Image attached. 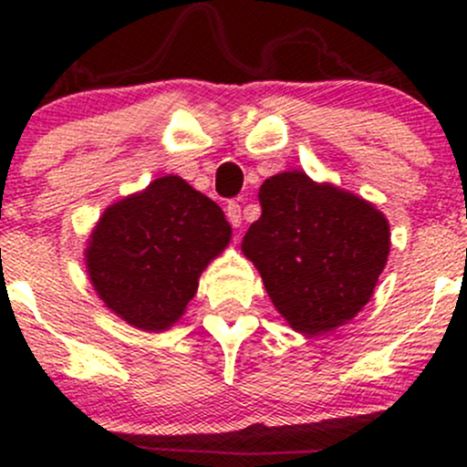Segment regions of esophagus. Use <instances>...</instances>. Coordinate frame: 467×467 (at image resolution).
<instances>
[{
    "label": "esophagus",
    "instance_id": "obj_1",
    "mask_svg": "<svg viewBox=\"0 0 467 467\" xmlns=\"http://www.w3.org/2000/svg\"><path fill=\"white\" fill-rule=\"evenodd\" d=\"M226 217L234 228L241 226V206L237 202H228L226 203Z\"/></svg>",
    "mask_w": 467,
    "mask_h": 467
}]
</instances>
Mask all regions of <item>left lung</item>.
I'll use <instances>...</instances> for the list:
<instances>
[{"label":"left lung","mask_w":467,"mask_h":467,"mask_svg":"<svg viewBox=\"0 0 467 467\" xmlns=\"http://www.w3.org/2000/svg\"><path fill=\"white\" fill-rule=\"evenodd\" d=\"M261 217L241 250L289 327L318 336L349 323L371 301L390 250L389 222L373 203L318 184L303 171L259 189Z\"/></svg>","instance_id":"left-lung-1"}]
</instances>
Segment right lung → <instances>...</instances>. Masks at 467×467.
Segmentation results:
<instances>
[{
    "mask_svg": "<svg viewBox=\"0 0 467 467\" xmlns=\"http://www.w3.org/2000/svg\"><path fill=\"white\" fill-rule=\"evenodd\" d=\"M222 208L178 175L111 203L85 250L89 281L107 307L144 331H164L195 296L200 275L226 250Z\"/></svg>",
    "mask_w": 467,
    "mask_h": 467,
    "instance_id": "obj_1",
    "label": "right lung"
}]
</instances>
